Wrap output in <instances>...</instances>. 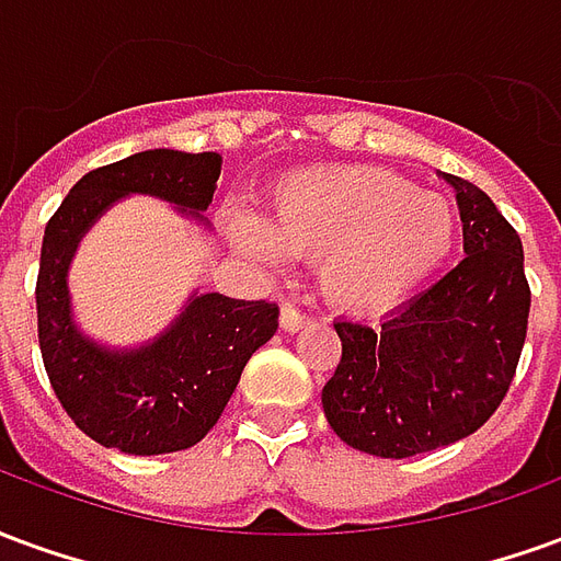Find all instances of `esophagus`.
I'll use <instances>...</instances> for the list:
<instances>
[{
	"instance_id": "34e87169",
	"label": "esophagus",
	"mask_w": 561,
	"mask_h": 561,
	"mask_svg": "<svg viewBox=\"0 0 561 561\" xmlns=\"http://www.w3.org/2000/svg\"><path fill=\"white\" fill-rule=\"evenodd\" d=\"M279 324L285 333H297V330H304L306 324H309V316L300 312V309H294V306H282Z\"/></svg>"
}]
</instances>
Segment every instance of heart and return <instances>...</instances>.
I'll return each instance as SVG.
<instances>
[{"label": "heart", "mask_w": 561, "mask_h": 561, "mask_svg": "<svg viewBox=\"0 0 561 561\" xmlns=\"http://www.w3.org/2000/svg\"><path fill=\"white\" fill-rule=\"evenodd\" d=\"M267 213L270 225L243 209L231 213L233 243L264 264H282L285 252L321 261L324 297L357 316H378L421 288L459 233L450 201L366 168L291 173L276 183Z\"/></svg>", "instance_id": "heart-1"}]
</instances>
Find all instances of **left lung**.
Here are the masks:
<instances>
[{"label": "left lung", "instance_id": "obj_1", "mask_svg": "<svg viewBox=\"0 0 561 561\" xmlns=\"http://www.w3.org/2000/svg\"><path fill=\"white\" fill-rule=\"evenodd\" d=\"M457 192L466 257L378 328L342 318V357L321 390L345 445L405 459L454 445L493 417L517 373L531 291L519 233L478 185Z\"/></svg>", "mask_w": 561, "mask_h": 561}]
</instances>
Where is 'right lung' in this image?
Masks as SVG:
<instances>
[{"label": "right lung", "mask_w": 561, "mask_h": 561, "mask_svg": "<svg viewBox=\"0 0 561 561\" xmlns=\"http://www.w3.org/2000/svg\"><path fill=\"white\" fill-rule=\"evenodd\" d=\"M219 173V152H135L78 180L44 228L35 285L44 369L68 417L99 445L135 457L197 445L225 412L249 357L279 328L276 304L197 291L171 328L140 348H104L71 318V257L119 197H161L204 221Z\"/></svg>", "instance_id": "1"}]
</instances>
